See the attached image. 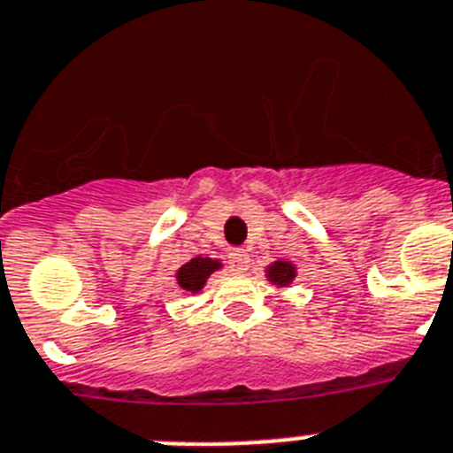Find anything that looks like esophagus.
I'll use <instances>...</instances> for the list:
<instances>
[{
	"label": "esophagus",
	"instance_id": "obj_1",
	"mask_svg": "<svg viewBox=\"0 0 453 453\" xmlns=\"http://www.w3.org/2000/svg\"><path fill=\"white\" fill-rule=\"evenodd\" d=\"M227 262H230L232 273H246V271H249V266H250V257L243 249L232 250L230 259H227Z\"/></svg>",
	"mask_w": 453,
	"mask_h": 453
}]
</instances>
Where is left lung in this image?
<instances>
[{
  "label": "left lung",
  "mask_w": 453,
  "mask_h": 453,
  "mask_svg": "<svg viewBox=\"0 0 453 453\" xmlns=\"http://www.w3.org/2000/svg\"><path fill=\"white\" fill-rule=\"evenodd\" d=\"M296 273V265L289 262V259H275V262L265 266V278L278 289H289Z\"/></svg>",
  "instance_id": "left-lung-1"
}]
</instances>
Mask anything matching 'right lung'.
Instances as JSON below:
<instances>
[{
    "label": "right lung",
    "instance_id": "1",
    "mask_svg": "<svg viewBox=\"0 0 453 453\" xmlns=\"http://www.w3.org/2000/svg\"><path fill=\"white\" fill-rule=\"evenodd\" d=\"M221 269H223L221 259L198 255V257L188 259L187 265H182L178 271H175V280H178V285L182 287L184 292L198 294L204 289V285H207V280H210V275Z\"/></svg>",
    "mask_w": 453,
    "mask_h": 453
}]
</instances>
